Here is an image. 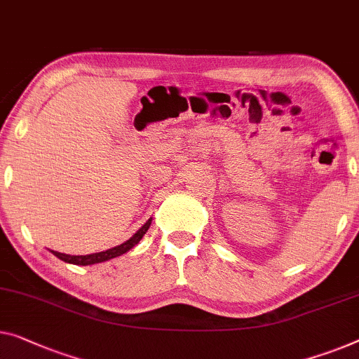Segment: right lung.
<instances>
[{
  "label": "right lung",
  "instance_id": "right-lung-1",
  "mask_svg": "<svg viewBox=\"0 0 359 359\" xmlns=\"http://www.w3.org/2000/svg\"><path fill=\"white\" fill-rule=\"evenodd\" d=\"M151 226V219H148V221L143 224V226L138 229L137 233H133V237H130L127 240V242L117 245L114 248H109L106 251H100V253H93V255H85V256H71V255H64L60 253V251H53L51 253L56 256V258L62 259L64 263H69V264H77V266H90V264H96V263H103V261H108L116 258V256H121L127 253L128 250H132L135 245L140 242L143 235L147 233V231Z\"/></svg>",
  "mask_w": 359,
  "mask_h": 359
}]
</instances>
